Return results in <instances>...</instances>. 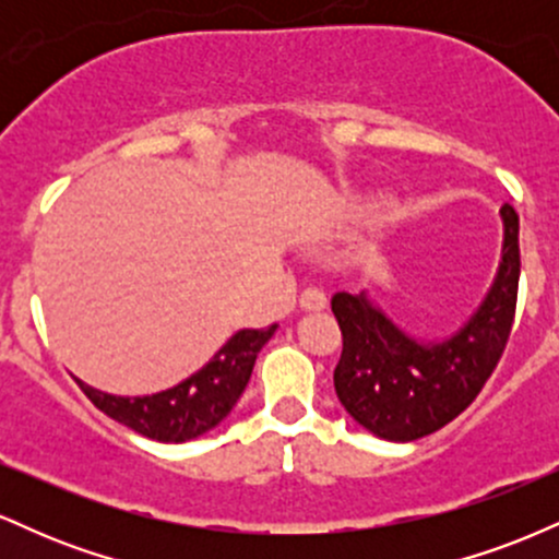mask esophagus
<instances>
[{
	"mask_svg": "<svg viewBox=\"0 0 559 559\" xmlns=\"http://www.w3.org/2000/svg\"><path fill=\"white\" fill-rule=\"evenodd\" d=\"M325 305H329V299H325V294L320 292V288L307 286L305 292H301V297H299L301 310H323Z\"/></svg>",
	"mask_w": 559,
	"mask_h": 559,
	"instance_id": "1",
	"label": "esophagus"
}]
</instances>
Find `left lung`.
<instances>
[{"instance_id":"1","label":"left lung","mask_w":559,"mask_h":559,"mask_svg":"<svg viewBox=\"0 0 559 559\" xmlns=\"http://www.w3.org/2000/svg\"><path fill=\"white\" fill-rule=\"evenodd\" d=\"M499 213L504 243L491 292L444 342L409 338L365 294H333L344 342L333 386L346 413L370 433L386 441L423 439L471 407L491 378L510 338L521 281V223L512 204Z\"/></svg>"}]
</instances>
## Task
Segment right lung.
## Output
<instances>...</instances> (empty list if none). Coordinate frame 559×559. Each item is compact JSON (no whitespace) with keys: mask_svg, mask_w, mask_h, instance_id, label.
<instances>
[{"mask_svg":"<svg viewBox=\"0 0 559 559\" xmlns=\"http://www.w3.org/2000/svg\"><path fill=\"white\" fill-rule=\"evenodd\" d=\"M273 333L275 325L239 331L202 370L159 394L115 396L86 386L83 381H79V386L94 402V407L123 423L131 431L165 444H181L207 433L234 409L247 389L260 349Z\"/></svg>","mask_w":559,"mask_h":559,"instance_id":"1","label":"right lung"}]
</instances>
